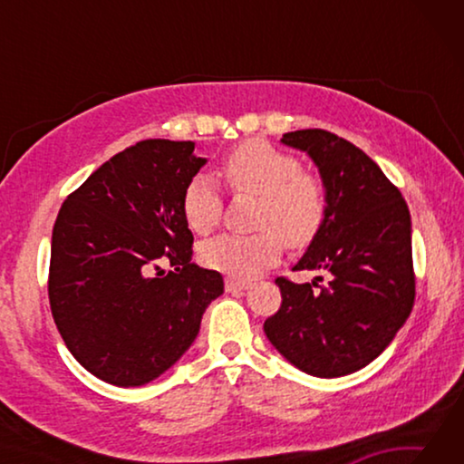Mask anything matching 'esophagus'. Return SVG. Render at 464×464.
I'll use <instances>...</instances> for the list:
<instances>
[{"label":"esophagus","mask_w":464,"mask_h":464,"mask_svg":"<svg viewBox=\"0 0 464 464\" xmlns=\"http://www.w3.org/2000/svg\"><path fill=\"white\" fill-rule=\"evenodd\" d=\"M225 288H227V293H243V290L249 288V285H247V282H241V280H235V278H227Z\"/></svg>","instance_id":"obj_1"}]
</instances>
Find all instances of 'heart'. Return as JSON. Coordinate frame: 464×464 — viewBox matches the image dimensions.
I'll use <instances>...</instances> for the list:
<instances>
[{
    "mask_svg": "<svg viewBox=\"0 0 464 464\" xmlns=\"http://www.w3.org/2000/svg\"><path fill=\"white\" fill-rule=\"evenodd\" d=\"M298 161L266 140H247L225 160V178L235 192L260 196L256 235H221L200 247L210 270L233 278H254L280 257L282 241L303 247L325 217V192L317 178L298 171ZM186 225L208 233L221 217V194L208 176H196L182 198Z\"/></svg>",
    "mask_w": 464,
    "mask_h": 464,
    "instance_id": "obj_1",
    "label": "heart"
}]
</instances>
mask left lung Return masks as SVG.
Instances as JSON below:
<instances>
[{"mask_svg": "<svg viewBox=\"0 0 464 464\" xmlns=\"http://www.w3.org/2000/svg\"><path fill=\"white\" fill-rule=\"evenodd\" d=\"M280 143L315 163L325 192L324 223L293 270L329 272V282L278 278L282 304L266 319L264 332L298 371L337 379L379 358L410 317L415 298L410 208L382 169L350 140L307 129L286 132Z\"/></svg>", "mask_w": 464, "mask_h": 464, "instance_id": "8db88e82", "label": "left lung"}]
</instances>
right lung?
I'll return each instance as SVG.
<instances>
[{
  "label": "right lung",
  "mask_w": 464,
  "mask_h": 464,
  "mask_svg": "<svg viewBox=\"0 0 464 464\" xmlns=\"http://www.w3.org/2000/svg\"><path fill=\"white\" fill-rule=\"evenodd\" d=\"M194 149L168 139L124 149L63 202L53 227L54 324L77 362L116 387L169 371L225 290L221 274L192 262L182 198L208 161Z\"/></svg>",
  "instance_id": "1"
}]
</instances>
